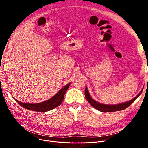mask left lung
Returning a JSON list of instances; mask_svg holds the SVG:
<instances>
[{
  "mask_svg": "<svg viewBox=\"0 0 148 148\" xmlns=\"http://www.w3.org/2000/svg\"><path fill=\"white\" fill-rule=\"evenodd\" d=\"M142 91H143V89L135 97H134L133 99H132L131 101L122 103V104H116V105L102 104H101V103H99V102L95 101V100H93L91 98V97L90 96V95H89L87 87H86V88H85L84 95H85V97H86V99L88 101V102L94 107V108H95L97 110H99L101 112H115V111H118V110H123L127 108L128 106H130L132 103L141 95Z\"/></svg>",
  "mask_w": 148,
  "mask_h": 148,
  "instance_id": "8db88e82",
  "label": "left lung"
}]
</instances>
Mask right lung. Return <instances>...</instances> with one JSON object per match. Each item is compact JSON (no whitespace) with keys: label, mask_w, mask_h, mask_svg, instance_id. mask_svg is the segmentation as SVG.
Returning <instances> with one entry per match:
<instances>
[{"label":"right lung","mask_w":148,"mask_h":148,"mask_svg":"<svg viewBox=\"0 0 148 148\" xmlns=\"http://www.w3.org/2000/svg\"><path fill=\"white\" fill-rule=\"evenodd\" d=\"M70 85V83L67 84L65 86L62 88L54 96H53L50 99L44 101L43 102L38 103V104H28V103L21 102L16 99L15 100L21 106L26 109L44 112L52 110L53 109H54L57 106L60 105V104L64 100L65 94L67 89H68Z\"/></svg>","instance_id":"obj_1"}]
</instances>
